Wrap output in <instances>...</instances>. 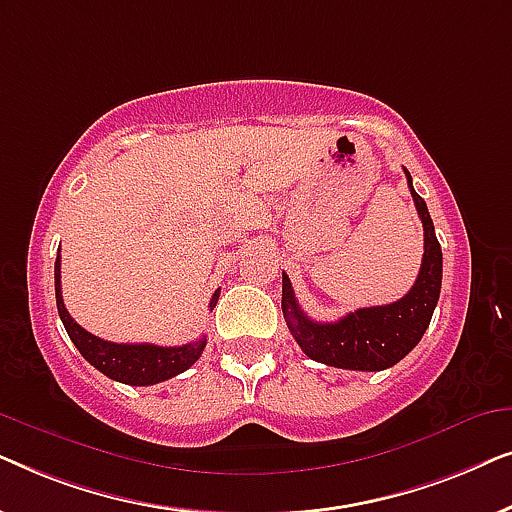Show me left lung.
I'll list each match as a JSON object with an SVG mask.
<instances>
[{
  "mask_svg": "<svg viewBox=\"0 0 512 512\" xmlns=\"http://www.w3.org/2000/svg\"><path fill=\"white\" fill-rule=\"evenodd\" d=\"M405 177H408L410 195L424 226V256L415 284L401 300L391 305L361 307L331 324H321L300 310L293 296L291 279L282 272V312L286 326L312 361L333 368L375 373V370L396 366L417 347L429 328L440 296V282H443V251H440L426 202L412 188L408 170H405Z\"/></svg>",
  "mask_w": 512,
  "mask_h": 512,
  "instance_id": "1",
  "label": "left lung"
}]
</instances>
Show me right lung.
I'll return each mask as SVG.
<instances>
[{"label":"right lung","instance_id":"add662e5","mask_svg":"<svg viewBox=\"0 0 512 512\" xmlns=\"http://www.w3.org/2000/svg\"><path fill=\"white\" fill-rule=\"evenodd\" d=\"M219 293V289L214 291L212 300H209V310H214ZM55 303H58V314L62 324H65V331L83 359L100 370V373L111 377V380L132 384V387H149V384L165 382L174 375L184 373V370L191 368L200 359L202 349L207 345V335L181 347H160L151 345V342H139V345H125V342H121L118 345V342L102 340L88 333L86 328H81L69 317L67 307L62 303L60 249L58 258H55Z\"/></svg>","mask_w":512,"mask_h":512}]
</instances>
